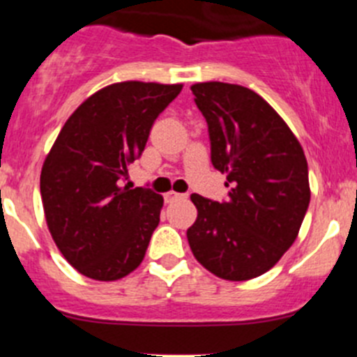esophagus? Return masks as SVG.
<instances>
[{"label": "esophagus", "mask_w": 357, "mask_h": 357, "mask_svg": "<svg viewBox=\"0 0 357 357\" xmlns=\"http://www.w3.org/2000/svg\"><path fill=\"white\" fill-rule=\"evenodd\" d=\"M181 197H185V195L175 193V191H169V193L164 195V198H166V202H172V200H175V198H181Z\"/></svg>", "instance_id": "esophagus-1"}]
</instances>
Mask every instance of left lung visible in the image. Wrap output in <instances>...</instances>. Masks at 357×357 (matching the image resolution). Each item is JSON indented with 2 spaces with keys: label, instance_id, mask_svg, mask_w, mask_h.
I'll return each instance as SVG.
<instances>
[{
  "label": "left lung",
  "instance_id": "left-lung-1",
  "mask_svg": "<svg viewBox=\"0 0 357 357\" xmlns=\"http://www.w3.org/2000/svg\"><path fill=\"white\" fill-rule=\"evenodd\" d=\"M207 121L211 162L227 173L229 198L193 193L197 222L188 241L198 263L225 280L266 273L298 236L309 207L307 160L293 132L248 87L191 85Z\"/></svg>",
  "mask_w": 357,
  "mask_h": 357
}]
</instances>
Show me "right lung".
Segmentation results:
<instances>
[{
  "instance_id": "1",
  "label": "right lung",
  "mask_w": 357,
  "mask_h": 357,
  "mask_svg": "<svg viewBox=\"0 0 357 357\" xmlns=\"http://www.w3.org/2000/svg\"><path fill=\"white\" fill-rule=\"evenodd\" d=\"M181 91V84L153 82L107 85L69 116L50 150L40 172L46 223L82 275L118 280L144 259L164 200L121 181Z\"/></svg>"
}]
</instances>
